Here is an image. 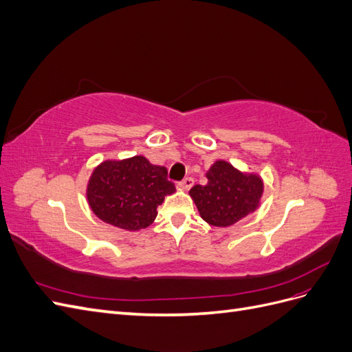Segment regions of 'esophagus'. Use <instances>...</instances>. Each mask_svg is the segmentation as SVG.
Wrapping results in <instances>:
<instances>
[{
    "label": "esophagus",
    "mask_w": 352,
    "mask_h": 352,
    "mask_svg": "<svg viewBox=\"0 0 352 352\" xmlns=\"http://www.w3.org/2000/svg\"><path fill=\"white\" fill-rule=\"evenodd\" d=\"M192 185H194V179H192V177H185V179L182 180V182L179 184V186L182 188V189H185V190L192 188Z\"/></svg>",
    "instance_id": "34e87169"
}]
</instances>
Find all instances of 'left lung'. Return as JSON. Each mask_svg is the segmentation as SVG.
<instances>
[{
	"mask_svg": "<svg viewBox=\"0 0 352 352\" xmlns=\"http://www.w3.org/2000/svg\"><path fill=\"white\" fill-rule=\"evenodd\" d=\"M206 177L207 184L195 185L189 195L208 225L229 228L260 207L264 182L258 173L242 172L226 160H217Z\"/></svg>",
	"mask_w": 352,
	"mask_h": 352,
	"instance_id": "1",
	"label": "left lung"
}]
</instances>
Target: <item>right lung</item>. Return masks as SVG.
<instances>
[{
  "instance_id": "add662e5",
  "label": "right lung",
  "mask_w": 352,
  "mask_h": 352,
  "mask_svg": "<svg viewBox=\"0 0 352 352\" xmlns=\"http://www.w3.org/2000/svg\"><path fill=\"white\" fill-rule=\"evenodd\" d=\"M176 192L164 166L144 155L105 160L94 168L87 185L89 208L114 228L138 232L153 225L164 197Z\"/></svg>"
}]
</instances>
